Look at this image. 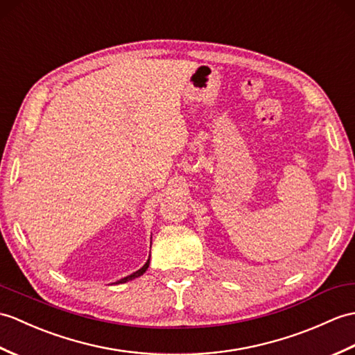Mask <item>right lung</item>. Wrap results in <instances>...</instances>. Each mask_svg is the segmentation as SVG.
Segmentation results:
<instances>
[{
    "mask_svg": "<svg viewBox=\"0 0 355 355\" xmlns=\"http://www.w3.org/2000/svg\"><path fill=\"white\" fill-rule=\"evenodd\" d=\"M148 266H150V259H148V261L145 263V265L140 268L139 270H136V272H133V274L131 275H128V277H125V278H122V279H119L118 283H127V282H130V279H133V278H137V277H140V275H144V272L148 269Z\"/></svg>",
    "mask_w": 355,
    "mask_h": 355,
    "instance_id": "1",
    "label": "right lung"
}]
</instances>
